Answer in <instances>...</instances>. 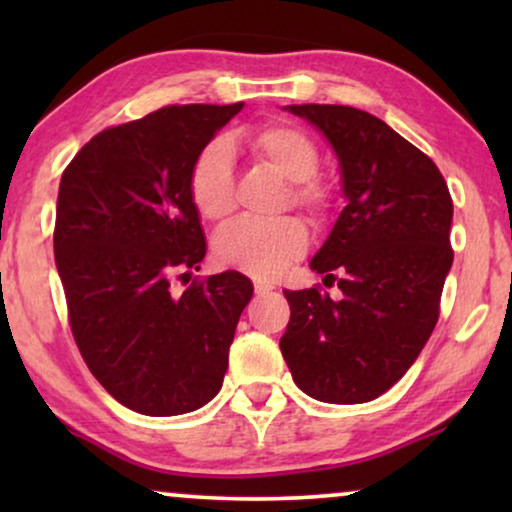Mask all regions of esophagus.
I'll return each instance as SVG.
<instances>
[{
	"mask_svg": "<svg viewBox=\"0 0 512 512\" xmlns=\"http://www.w3.org/2000/svg\"><path fill=\"white\" fill-rule=\"evenodd\" d=\"M254 291H256V296H265V293L272 291V284H268V282H254Z\"/></svg>",
	"mask_w": 512,
	"mask_h": 512,
	"instance_id": "1",
	"label": "esophagus"
}]
</instances>
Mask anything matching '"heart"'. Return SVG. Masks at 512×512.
Wrapping results in <instances>:
<instances>
[{
    "label": "heart",
    "instance_id": "obj_1",
    "mask_svg": "<svg viewBox=\"0 0 512 512\" xmlns=\"http://www.w3.org/2000/svg\"><path fill=\"white\" fill-rule=\"evenodd\" d=\"M249 151L279 177L291 181L289 202L303 209L312 221H324L333 195L319 172L321 153L310 132L289 121H272L249 137ZM188 195L207 221L228 219L235 207L233 151L226 139H214L193 160L188 174ZM307 249L303 221L286 219L258 223L235 221L214 237V254L223 265L256 279H272Z\"/></svg>",
    "mask_w": 512,
    "mask_h": 512
}]
</instances>
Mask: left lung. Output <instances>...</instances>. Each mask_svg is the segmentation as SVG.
Returning <instances> with one entry per match:
<instances>
[{
  "mask_svg": "<svg viewBox=\"0 0 512 512\" xmlns=\"http://www.w3.org/2000/svg\"><path fill=\"white\" fill-rule=\"evenodd\" d=\"M333 146L347 205L314 254L324 284L284 291L279 349L293 382L324 403H366L394 387L422 352L452 268V198L436 163L368 111L291 104Z\"/></svg>",
  "mask_w": 512,
  "mask_h": 512,
  "instance_id": "left-lung-1",
  "label": "left lung"
}]
</instances>
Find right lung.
Returning a JSON list of instances; mask_svg holds the SVG:
<instances>
[{
    "label": "right lung",
    "instance_id": "obj_1",
    "mask_svg": "<svg viewBox=\"0 0 512 512\" xmlns=\"http://www.w3.org/2000/svg\"><path fill=\"white\" fill-rule=\"evenodd\" d=\"M242 107L158 109L102 130L62 172L53 249L74 340L97 382L139 415H184L219 394L254 293L235 270L170 291L174 272L200 270L207 254L191 165Z\"/></svg>",
    "mask_w": 512,
    "mask_h": 512
}]
</instances>
